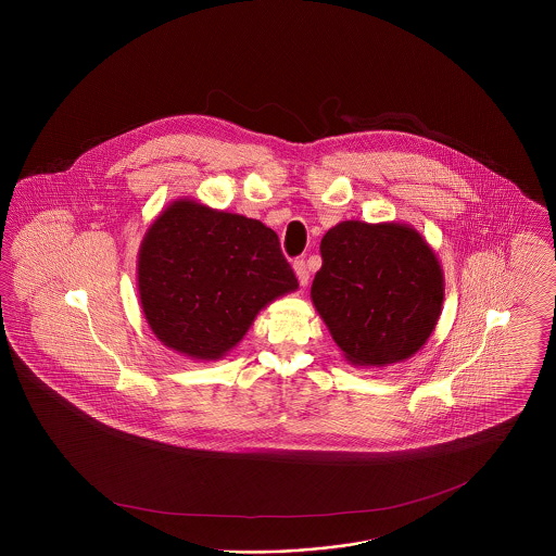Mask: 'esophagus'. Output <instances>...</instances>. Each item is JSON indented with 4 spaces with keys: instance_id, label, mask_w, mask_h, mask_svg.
<instances>
[{
    "instance_id": "obj_1",
    "label": "esophagus",
    "mask_w": 556,
    "mask_h": 556,
    "mask_svg": "<svg viewBox=\"0 0 556 556\" xmlns=\"http://www.w3.org/2000/svg\"><path fill=\"white\" fill-rule=\"evenodd\" d=\"M293 270H295V275H298L300 286H307V281H309V270L305 267V261H295V263H293Z\"/></svg>"
}]
</instances>
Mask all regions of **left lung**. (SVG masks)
I'll return each instance as SVG.
<instances>
[{
  "mask_svg": "<svg viewBox=\"0 0 556 556\" xmlns=\"http://www.w3.org/2000/svg\"><path fill=\"white\" fill-rule=\"evenodd\" d=\"M320 254L309 295L351 365L388 367L420 351L442 312L444 273L416 228L346 219Z\"/></svg>",
  "mask_w": 556,
  "mask_h": 556,
  "instance_id": "obj_1",
  "label": "left lung"
}]
</instances>
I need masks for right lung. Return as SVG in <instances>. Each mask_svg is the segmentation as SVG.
Returning <instances> with one entry per match:
<instances>
[{"label": "right lung", "instance_id": "1", "mask_svg": "<svg viewBox=\"0 0 556 556\" xmlns=\"http://www.w3.org/2000/svg\"><path fill=\"white\" fill-rule=\"evenodd\" d=\"M136 281L152 334L198 363L230 353L263 307L300 287L263 222L187 198L149 226Z\"/></svg>", "mask_w": 556, "mask_h": 556}]
</instances>
